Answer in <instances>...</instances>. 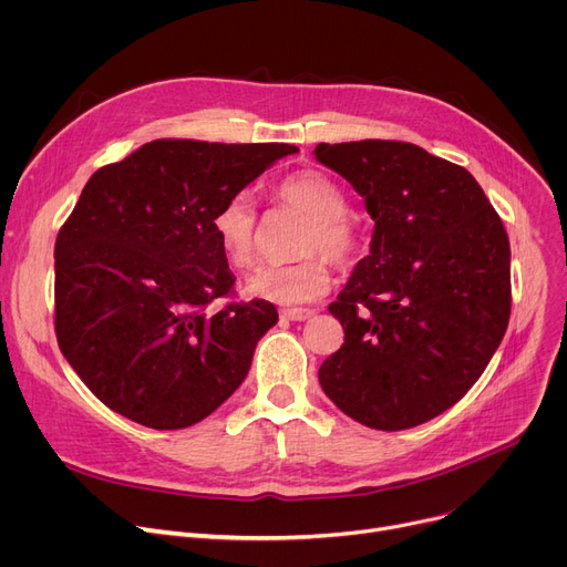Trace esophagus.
Segmentation results:
<instances>
[{
  "label": "esophagus",
  "instance_id": "1",
  "mask_svg": "<svg viewBox=\"0 0 567 567\" xmlns=\"http://www.w3.org/2000/svg\"><path fill=\"white\" fill-rule=\"evenodd\" d=\"M280 315L289 321H306L315 315V310H310V308H285Z\"/></svg>",
  "mask_w": 567,
  "mask_h": 567
}]
</instances>
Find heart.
Here are the masks:
<instances>
[{
	"label": "heart",
	"instance_id": "heart-1",
	"mask_svg": "<svg viewBox=\"0 0 567 567\" xmlns=\"http://www.w3.org/2000/svg\"><path fill=\"white\" fill-rule=\"evenodd\" d=\"M276 195L282 204L308 216L299 241V255L306 257L285 266H261L248 278L244 291L250 299L278 306L317 301L331 287V268L322 258L347 266L361 250L359 225L347 214L349 197L336 178L321 169H301L285 176L276 186ZM212 227L223 257L234 268H248L255 261L257 212L248 190L227 197L216 212Z\"/></svg>",
	"mask_w": 567,
	"mask_h": 567
}]
</instances>
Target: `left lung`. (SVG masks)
Instances as JSON below:
<instances>
[{
	"label": "left lung",
	"instance_id": "left-lung-1",
	"mask_svg": "<svg viewBox=\"0 0 567 567\" xmlns=\"http://www.w3.org/2000/svg\"><path fill=\"white\" fill-rule=\"evenodd\" d=\"M374 220L329 312L344 344L319 383L349 419L398 432L436 419L485 372L511 319L508 234L460 165L395 140L317 144Z\"/></svg>",
	"mask_w": 567,
	"mask_h": 567
}]
</instances>
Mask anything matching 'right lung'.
Segmentation results:
<instances>
[{"label": "right lung", "mask_w": 567, "mask_h": 567, "mask_svg": "<svg viewBox=\"0 0 567 567\" xmlns=\"http://www.w3.org/2000/svg\"><path fill=\"white\" fill-rule=\"evenodd\" d=\"M291 144L154 140L89 178L54 244V333L105 406L154 430L214 413L246 379L274 303L234 291L212 220Z\"/></svg>", "instance_id": "1"}]
</instances>
